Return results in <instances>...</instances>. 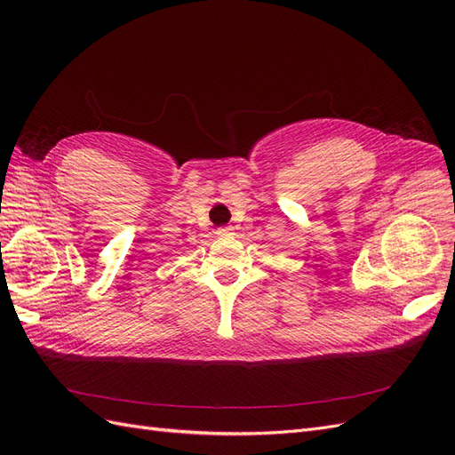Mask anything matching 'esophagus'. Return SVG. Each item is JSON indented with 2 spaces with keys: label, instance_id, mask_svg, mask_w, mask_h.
Instances as JSON below:
<instances>
[{
  "label": "esophagus",
  "instance_id": "1",
  "mask_svg": "<svg viewBox=\"0 0 455 455\" xmlns=\"http://www.w3.org/2000/svg\"><path fill=\"white\" fill-rule=\"evenodd\" d=\"M216 235H218V237H228V235H231V228H220V229L216 231Z\"/></svg>",
  "mask_w": 455,
  "mask_h": 455
}]
</instances>
